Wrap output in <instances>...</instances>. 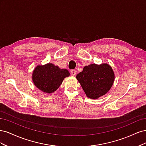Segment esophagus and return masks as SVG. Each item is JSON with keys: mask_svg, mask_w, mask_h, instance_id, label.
Returning a JSON list of instances; mask_svg holds the SVG:
<instances>
[{"mask_svg": "<svg viewBox=\"0 0 146 146\" xmlns=\"http://www.w3.org/2000/svg\"><path fill=\"white\" fill-rule=\"evenodd\" d=\"M70 73H71V75L73 76H76V74H77L76 70H70Z\"/></svg>", "mask_w": 146, "mask_h": 146, "instance_id": "34e87169", "label": "esophagus"}]
</instances>
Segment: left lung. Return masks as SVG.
I'll use <instances>...</instances> for the list:
<instances>
[{
	"mask_svg": "<svg viewBox=\"0 0 146 146\" xmlns=\"http://www.w3.org/2000/svg\"><path fill=\"white\" fill-rule=\"evenodd\" d=\"M76 78L88 98L97 99L111 89L114 81V73L107 63H94L85 66Z\"/></svg>",
	"mask_w": 146,
	"mask_h": 146,
	"instance_id": "8db88e82",
	"label": "left lung"
}]
</instances>
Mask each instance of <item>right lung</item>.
Returning a JSON list of instances; mask_svg holds the SVG:
<instances>
[{"label": "right lung", "instance_id": "right-lung-1", "mask_svg": "<svg viewBox=\"0 0 146 146\" xmlns=\"http://www.w3.org/2000/svg\"><path fill=\"white\" fill-rule=\"evenodd\" d=\"M70 73L66 69H60L52 63L38 65L32 73L35 86L47 94L55 92L60 86L64 78Z\"/></svg>", "mask_w": 146, "mask_h": 146}]
</instances>
